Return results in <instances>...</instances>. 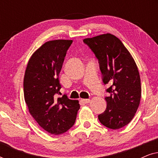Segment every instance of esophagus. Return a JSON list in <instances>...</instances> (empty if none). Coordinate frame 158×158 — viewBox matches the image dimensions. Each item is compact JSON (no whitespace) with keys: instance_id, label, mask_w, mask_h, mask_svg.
I'll return each mask as SVG.
<instances>
[{"instance_id":"1","label":"esophagus","mask_w":158,"mask_h":158,"mask_svg":"<svg viewBox=\"0 0 158 158\" xmlns=\"http://www.w3.org/2000/svg\"><path fill=\"white\" fill-rule=\"evenodd\" d=\"M81 102L83 103H84V104H86V103H90V99H81Z\"/></svg>"}]
</instances>
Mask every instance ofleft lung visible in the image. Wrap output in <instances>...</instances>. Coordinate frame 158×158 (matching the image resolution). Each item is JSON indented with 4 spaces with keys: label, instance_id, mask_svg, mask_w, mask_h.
<instances>
[{
    "label": "left lung",
    "instance_id": "left-lung-1",
    "mask_svg": "<svg viewBox=\"0 0 158 158\" xmlns=\"http://www.w3.org/2000/svg\"><path fill=\"white\" fill-rule=\"evenodd\" d=\"M83 42L98 60L102 80L109 84L107 106L98 119L103 126L118 129L134 118L141 98V82L137 64L123 43L113 34L86 38Z\"/></svg>",
    "mask_w": 158,
    "mask_h": 158
}]
</instances>
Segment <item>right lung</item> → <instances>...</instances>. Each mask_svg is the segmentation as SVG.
<instances>
[{
    "label": "right lung",
    "instance_id": "right-lung-1",
    "mask_svg": "<svg viewBox=\"0 0 158 158\" xmlns=\"http://www.w3.org/2000/svg\"><path fill=\"white\" fill-rule=\"evenodd\" d=\"M73 40L49 41L34 52L23 78V94L29 111L39 125L52 135L66 132L75 124L78 101L66 95L57 98L59 74Z\"/></svg>",
    "mask_w": 158,
    "mask_h": 158
}]
</instances>
